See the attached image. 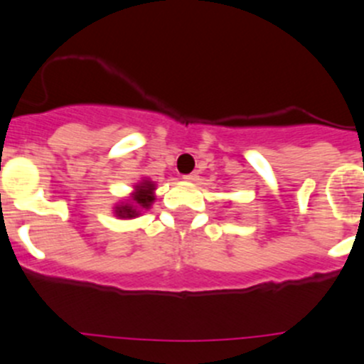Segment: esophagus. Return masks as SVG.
Masks as SVG:
<instances>
[{"instance_id":"obj_1","label":"esophagus","mask_w":364,"mask_h":364,"mask_svg":"<svg viewBox=\"0 0 364 364\" xmlns=\"http://www.w3.org/2000/svg\"><path fill=\"white\" fill-rule=\"evenodd\" d=\"M183 178H186V181H189V182H194V181H198V175L196 173H189V175H183Z\"/></svg>"}]
</instances>
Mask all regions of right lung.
<instances>
[{
    "label": "right lung",
    "instance_id": "add662e5",
    "mask_svg": "<svg viewBox=\"0 0 364 364\" xmlns=\"http://www.w3.org/2000/svg\"><path fill=\"white\" fill-rule=\"evenodd\" d=\"M152 189L154 183L143 182L141 186H138V193H134V196H132L136 205H122V207H117V214L120 215V218H134V215H138L136 207L149 208L150 203L154 201Z\"/></svg>",
    "mask_w": 364,
    "mask_h": 364
}]
</instances>
